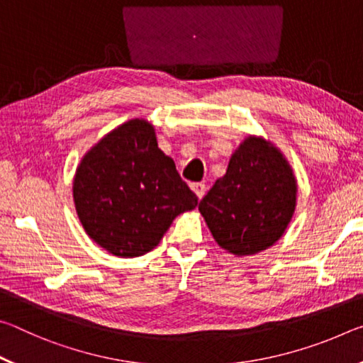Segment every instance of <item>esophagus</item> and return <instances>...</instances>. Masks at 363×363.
Here are the masks:
<instances>
[{"label": "esophagus", "instance_id": "1", "mask_svg": "<svg viewBox=\"0 0 363 363\" xmlns=\"http://www.w3.org/2000/svg\"><path fill=\"white\" fill-rule=\"evenodd\" d=\"M190 189L194 190L195 195L199 196V199H201V196H203L205 192H206V186H205L203 182H194L192 186H190Z\"/></svg>", "mask_w": 363, "mask_h": 363}]
</instances>
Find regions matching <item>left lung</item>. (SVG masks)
I'll return each instance as SVG.
<instances>
[{"label": "left lung", "instance_id": "1", "mask_svg": "<svg viewBox=\"0 0 363 363\" xmlns=\"http://www.w3.org/2000/svg\"><path fill=\"white\" fill-rule=\"evenodd\" d=\"M298 182L279 147L247 136L225 174L200 201L199 211L220 248L251 256L277 243L296 210Z\"/></svg>", "mask_w": 363, "mask_h": 363}]
</instances>
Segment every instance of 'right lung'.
<instances>
[{
    "label": "right lung",
    "instance_id": "right-lung-1",
    "mask_svg": "<svg viewBox=\"0 0 363 363\" xmlns=\"http://www.w3.org/2000/svg\"><path fill=\"white\" fill-rule=\"evenodd\" d=\"M73 203L84 232L118 257L157 247L196 195L158 149L155 128L133 118L107 133L84 153L73 177Z\"/></svg>",
    "mask_w": 363,
    "mask_h": 363
}]
</instances>
